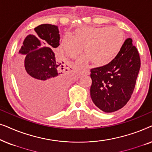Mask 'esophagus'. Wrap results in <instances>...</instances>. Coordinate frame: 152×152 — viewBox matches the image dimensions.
I'll return each instance as SVG.
<instances>
[{"instance_id":"1","label":"esophagus","mask_w":152,"mask_h":152,"mask_svg":"<svg viewBox=\"0 0 152 152\" xmlns=\"http://www.w3.org/2000/svg\"><path fill=\"white\" fill-rule=\"evenodd\" d=\"M80 72L81 75H83V74L89 75V73H90V72H88V70L85 69V68H80Z\"/></svg>"}]
</instances>
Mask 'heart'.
<instances>
[{
    "instance_id": "obj_1",
    "label": "heart",
    "mask_w": 152,
    "mask_h": 152,
    "mask_svg": "<svg viewBox=\"0 0 152 152\" xmlns=\"http://www.w3.org/2000/svg\"><path fill=\"white\" fill-rule=\"evenodd\" d=\"M124 43V33L120 29L111 27H86L76 31L75 37L64 34L61 45L66 55L75 58L85 48L86 54L80 58V63L92 61L102 66L113 61L118 55Z\"/></svg>"
}]
</instances>
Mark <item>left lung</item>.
Wrapping results in <instances>:
<instances>
[{
    "instance_id": "obj_1",
    "label": "left lung",
    "mask_w": 152,
    "mask_h": 152,
    "mask_svg": "<svg viewBox=\"0 0 152 152\" xmlns=\"http://www.w3.org/2000/svg\"><path fill=\"white\" fill-rule=\"evenodd\" d=\"M140 68L138 50L132 39H126L111 63L91 70V97L95 105L106 113L123 107L134 90Z\"/></svg>"
}]
</instances>
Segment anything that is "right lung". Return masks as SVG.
<instances>
[{"label": "right lung", "instance_id": "add662e5", "mask_svg": "<svg viewBox=\"0 0 152 152\" xmlns=\"http://www.w3.org/2000/svg\"><path fill=\"white\" fill-rule=\"evenodd\" d=\"M34 31L26 37L18 52L26 56V70L18 75V84L31 107L50 115L61 109L68 84L67 77L59 72L64 62L53 50L60 45L59 31L51 24L40 25Z\"/></svg>", "mask_w": 152, "mask_h": 152}]
</instances>
